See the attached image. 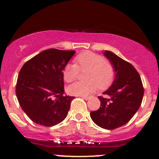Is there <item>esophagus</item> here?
<instances>
[{
	"label": "esophagus",
	"mask_w": 159,
	"mask_h": 159,
	"mask_svg": "<svg viewBox=\"0 0 159 159\" xmlns=\"http://www.w3.org/2000/svg\"><path fill=\"white\" fill-rule=\"evenodd\" d=\"M81 97L82 98H84V99H85V100H89V97H87V96H81Z\"/></svg>",
	"instance_id": "obj_1"
}]
</instances>
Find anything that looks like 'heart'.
<instances>
[{
	"label": "heart",
	"mask_w": 159,
	"mask_h": 159,
	"mask_svg": "<svg viewBox=\"0 0 159 159\" xmlns=\"http://www.w3.org/2000/svg\"><path fill=\"white\" fill-rule=\"evenodd\" d=\"M75 63H68L63 69V78L72 82L78 78L81 71H86L87 81H76L69 85L67 91L74 96H88L98 87L104 90L108 87L114 79L115 70L110 61L102 56L92 52H84L75 58Z\"/></svg>",
	"instance_id": "obj_1"
}]
</instances>
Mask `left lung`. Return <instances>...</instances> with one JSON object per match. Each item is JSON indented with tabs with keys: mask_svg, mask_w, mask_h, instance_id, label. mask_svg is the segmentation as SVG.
<instances>
[{
	"mask_svg": "<svg viewBox=\"0 0 159 159\" xmlns=\"http://www.w3.org/2000/svg\"><path fill=\"white\" fill-rule=\"evenodd\" d=\"M105 55L114 66L115 78L112 85L98 96L101 102L97 111L90 112V117L102 129H115L126 124L141 105L144 89L138 71L129 62L110 52Z\"/></svg>",
	"mask_w": 159,
	"mask_h": 159,
	"instance_id": "8db88e82",
	"label": "left lung"
}]
</instances>
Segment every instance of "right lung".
<instances>
[{
  "instance_id": "1",
  "label": "right lung",
  "mask_w": 159,
  "mask_h": 159,
  "mask_svg": "<svg viewBox=\"0 0 159 159\" xmlns=\"http://www.w3.org/2000/svg\"><path fill=\"white\" fill-rule=\"evenodd\" d=\"M75 51L50 48L27 61L20 70L16 93L33 122L51 127L66 117L74 96H64L63 69Z\"/></svg>"
}]
</instances>
